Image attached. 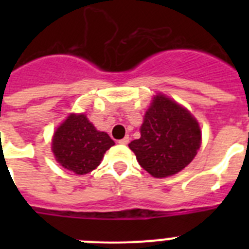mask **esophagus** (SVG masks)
I'll return each mask as SVG.
<instances>
[{
    "label": "esophagus",
    "mask_w": 249,
    "mask_h": 249,
    "mask_svg": "<svg viewBox=\"0 0 249 249\" xmlns=\"http://www.w3.org/2000/svg\"><path fill=\"white\" fill-rule=\"evenodd\" d=\"M128 142H129V137H128V136H126V137H124V138H122V140L118 141V143H120V144H128Z\"/></svg>",
    "instance_id": "esophagus-1"
}]
</instances>
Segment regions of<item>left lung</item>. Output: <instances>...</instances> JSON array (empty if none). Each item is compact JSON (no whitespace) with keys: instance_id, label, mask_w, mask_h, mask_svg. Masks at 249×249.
<instances>
[{"instance_id":"obj_1","label":"left lung","mask_w":249,"mask_h":249,"mask_svg":"<svg viewBox=\"0 0 249 249\" xmlns=\"http://www.w3.org/2000/svg\"><path fill=\"white\" fill-rule=\"evenodd\" d=\"M141 138L132 141L138 163L151 176H173L192 162L201 147V128L190 111L164 94H156L144 114Z\"/></svg>"}]
</instances>
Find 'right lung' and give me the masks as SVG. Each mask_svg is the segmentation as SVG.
Here are the masks:
<instances>
[{"label":"right lung","mask_w":249,"mask_h":249,"mask_svg":"<svg viewBox=\"0 0 249 249\" xmlns=\"http://www.w3.org/2000/svg\"><path fill=\"white\" fill-rule=\"evenodd\" d=\"M113 144L111 137L94 128L86 114L72 113L54 132L52 152L63 168L86 175L97 168Z\"/></svg>","instance_id":"right-lung-1"}]
</instances>
